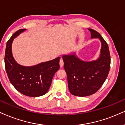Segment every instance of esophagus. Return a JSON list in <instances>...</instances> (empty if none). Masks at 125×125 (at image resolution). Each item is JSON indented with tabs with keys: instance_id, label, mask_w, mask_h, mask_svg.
Wrapping results in <instances>:
<instances>
[{
	"instance_id": "obj_1",
	"label": "esophagus",
	"mask_w": 125,
	"mask_h": 125,
	"mask_svg": "<svg viewBox=\"0 0 125 125\" xmlns=\"http://www.w3.org/2000/svg\"><path fill=\"white\" fill-rule=\"evenodd\" d=\"M64 61H63V60L62 59V58H61V59H60V67H62L63 66H64Z\"/></svg>"
}]
</instances>
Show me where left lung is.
Instances as JSON below:
<instances>
[{"instance_id":"obj_1","label":"left lung","mask_w":125,"mask_h":125,"mask_svg":"<svg viewBox=\"0 0 125 125\" xmlns=\"http://www.w3.org/2000/svg\"><path fill=\"white\" fill-rule=\"evenodd\" d=\"M88 30L92 38H99L101 42L100 58L96 61L85 62L75 54L62 56L69 90L72 94L76 96H88L97 92L110 72L111 57L107 43L96 31Z\"/></svg>"}]
</instances>
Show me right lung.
Segmentation results:
<instances>
[{"label":"right lung","mask_w":125,"mask_h":125,"mask_svg":"<svg viewBox=\"0 0 125 125\" xmlns=\"http://www.w3.org/2000/svg\"><path fill=\"white\" fill-rule=\"evenodd\" d=\"M25 29L18 30L6 44L4 64L11 83L22 94L29 97H39L47 93L55 73L60 68V57L33 67H24L18 64L11 53V44L17 36Z\"/></svg>","instance_id":"add662e5"}]
</instances>
